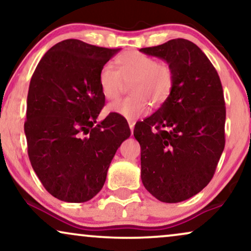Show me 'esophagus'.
Masks as SVG:
<instances>
[{
    "label": "esophagus",
    "instance_id": "esophagus-1",
    "mask_svg": "<svg viewBox=\"0 0 251 251\" xmlns=\"http://www.w3.org/2000/svg\"><path fill=\"white\" fill-rule=\"evenodd\" d=\"M129 123V126H130V130H131V133L133 132V128H135V122L133 121H128Z\"/></svg>",
    "mask_w": 251,
    "mask_h": 251
}]
</instances>
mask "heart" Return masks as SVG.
<instances>
[{
	"label": "heart",
	"mask_w": 251,
	"mask_h": 251,
	"mask_svg": "<svg viewBox=\"0 0 251 251\" xmlns=\"http://www.w3.org/2000/svg\"><path fill=\"white\" fill-rule=\"evenodd\" d=\"M114 67L104 66L99 72L98 84L107 100H115L129 84V97L112 102L106 112L128 120H137L152 107H160L170 97L175 75L171 65L157 61L154 57L130 50L119 54Z\"/></svg>",
	"instance_id": "obj_1"
}]
</instances>
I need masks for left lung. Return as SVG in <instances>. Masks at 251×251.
I'll return each mask as SVG.
<instances>
[{"label": "left lung", "instance_id": "1", "mask_svg": "<svg viewBox=\"0 0 251 251\" xmlns=\"http://www.w3.org/2000/svg\"><path fill=\"white\" fill-rule=\"evenodd\" d=\"M140 51L174 70L168 100L135 126L144 186L157 200L176 203L209 184L225 147L226 108L221 78L197 44L175 39Z\"/></svg>", "mask_w": 251, "mask_h": 251}]
</instances>
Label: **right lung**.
I'll use <instances>...</instances> for the list:
<instances>
[{
  "label": "right lung",
  "mask_w": 251,
  "mask_h": 251,
  "mask_svg": "<svg viewBox=\"0 0 251 251\" xmlns=\"http://www.w3.org/2000/svg\"><path fill=\"white\" fill-rule=\"evenodd\" d=\"M119 50L65 40L48 50L34 71L24 126L27 152L44 188L61 201L94 198L116 150L130 136L119 115L97 125L105 104L99 72Z\"/></svg>",
  "instance_id": "right-lung-1"
}]
</instances>
